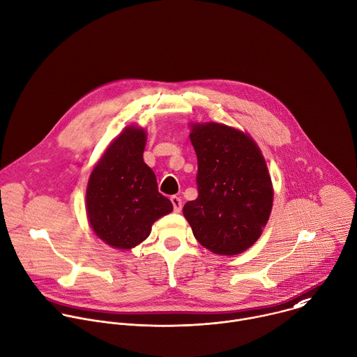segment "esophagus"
<instances>
[{"mask_svg":"<svg viewBox=\"0 0 357 357\" xmlns=\"http://www.w3.org/2000/svg\"><path fill=\"white\" fill-rule=\"evenodd\" d=\"M170 201H172V204H173V209H174V212H180V211H181V206H183L181 198H180V197H176V195H173V197L170 198Z\"/></svg>","mask_w":357,"mask_h":357,"instance_id":"1","label":"esophagus"}]
</instances>
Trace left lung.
<instances>
[{
	"label": "left lung",
	"instance_id": "1",
	"mask_svg": "<svg viewBox=\"0 0 357 357\" xmlns=\"http://www.w3.org/2000/svg\"><path fill=\"white\" fill-rule=\"evenodd\" d=\"M190 139L198 158V197L183 213L205 248L240 254L258 240L271 215L265 159L248 135L225 124H195Z\"/></svg>",
	"mask_w": 357,
	"mask_h": 357
}]
</instances>
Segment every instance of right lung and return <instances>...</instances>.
<instances>
[{
    "instance_id": "right-lung-1",
    "label": "right lung",
    "mask_w": 357,
    "mask_h": 357,
    "mask_svg": "<svg viewBox=\"0 0 357 357\" xmlns=\"http://www.w3.org/2000/svg\"><path fill=\"white\" fill-rule=\"evenodd\" d=\"M146 135L127 127L95 166L86 190L89 223L99 238L114 248L142 243L155 220L170 213V199L158 191L156 176L144 162Z\"/></svg>"
}]
</instances>
